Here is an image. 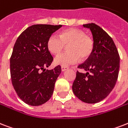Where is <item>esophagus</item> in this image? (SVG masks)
<instances>
[{
	"instance_id": "34e87169",
	"label": "esophagus",
	"mask_w": 128,
	"mask_h": 128,
	"mask_svg": "<svg viewBox=\"0 0 128 128\" xmlns=\"http://www.w3.org/2000/svg\"><path fill=\"white\" fill-rule=\"evenodd\" d=\"M61 69H62V72H64V71L66 70L67 69H68V67H66V66H62V67H61Z\"/></svg>"
}]
</instances>
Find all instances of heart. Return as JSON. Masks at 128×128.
I'll use <instances>...</instances> for the list:
<instances>
[{
    "mask_svg": "<svg viewBox=\"0 0 128 128\" xmlns=\"http://www.w3.org/2000/svg\"><path fill=\"white\" fill-rule=\"evenodd\" d=\"M68 45V52L58 55L54 59L55 64L62 66L74 64L80 60L89 57L93 49V42L89 37L79 29H68L61 32L60 36L52 34L47 42L48 50L53 54H59Z\"/></svg>",
    "mask_w": 128,
    "mask_h": 128,
    "instance_id": "obj_1",
    "label": "heart"
}]
</instances>
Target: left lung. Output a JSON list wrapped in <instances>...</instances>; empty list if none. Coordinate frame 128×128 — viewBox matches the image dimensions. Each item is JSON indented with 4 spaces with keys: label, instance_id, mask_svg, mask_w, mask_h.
Wrapping results in <instances>:
<instances>
[{
    "label": "left lung",
    "instance_id": "8db88e82",
    "mask_svg": "<svg viewBox=\"0 0 128 128\" xmlns=\"http://www.w3.org/2000/svg\"><path fill=\"white\" fill-rule=\"evenodd\" d=\"M90 30L93 49L90 56L78 68L86 72H76L72 84L75 96L86 103H99L113 90L118 80L120 56L112 38L94 23L83 25Z\"/></svg>",
    "mask_w": 128,
    "mask_h": 128
}]
</instances>
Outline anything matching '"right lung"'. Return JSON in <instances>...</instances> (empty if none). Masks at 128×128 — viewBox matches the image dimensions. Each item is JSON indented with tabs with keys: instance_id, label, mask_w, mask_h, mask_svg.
Masks as SVG:
<instances>
[{
	"instance_id": "1",
	"label": "right lung",
	"mask_w": 128,
	"mask_h": 128,
	"mask_svg": "<svg viewBox=\"0 0 128 128\" xmlns=\"http://www.w3.org/2000/svg\"><path fill=\"white\" fill-rule=\"evenodd\" d=\"M62 26L32 25L21 33L14 44L10 59L11 80L19 98L28 105H42L53 94L61 67L46 69L53 61L47 42Z\"/></svg>"
}]
</instances>
